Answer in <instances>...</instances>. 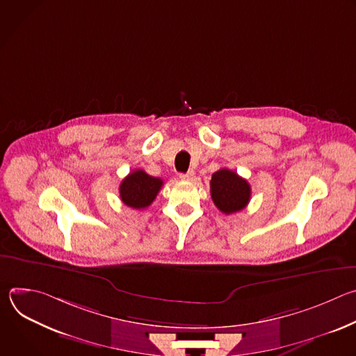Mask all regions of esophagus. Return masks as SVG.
<instances>
[{
  "label": "esophagus",
  "mask_w": 356,
  "mask_h": 356,
  "mask_svg": "<svg viewBox=\"0 0 356 356\" xmlns=\"http://www.w3.org/2000/svg\"><path fill=\"white\" fill-rule=\"evenodd\" d=\"M194 175H195V173H194L193 170H188L187 173H180L179 177H180L181 180H193V179H194Z\"/></svg>",
  "instance_id": "1"
}]
</instances>
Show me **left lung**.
Returning <instances> with one entry per match:
<instances>
[{"instance_id": "8db88e82", "label": "left lung", "mask_w": 356, "mask_h": 356, "mask_svg": "<svg viewBox=\"0 0 356 356\" xmlns=\"http://www.w3.org/2000/svg\"><path fill=\"white\" fill-rule=\"evenodd\" d=\"M210 191L214 204L224 214L243 210L250 200L249 183L229 169H220L213 175Z\"/></svg>"}]
</instances>
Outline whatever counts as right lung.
Masks as SVG:
<instances>
[{
    "label": "right lung",
    "mask_w": 356,
    "mask_h": 356,
    "mask_svg": "<svg viewBox=\"0 0 356 356\" xmlns=\"http://www.w3.org/2000/svg\"><path fill=\"white\" fill-rule=\"evenodd\" d=\"M163 180L149 176L145 170H134L120 184V197L125 206L140 210L149 207L156 198Z\"/></svg>",
    "instance_id": "right-lung-1"
}]
</instances>
